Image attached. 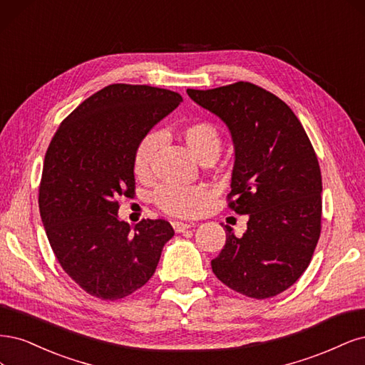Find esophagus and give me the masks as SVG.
Listing matches in <instances>:
<instances>
[{
    "mask_svg": "<svg viewBox=\"0 0 365 365\" xmlns=\"http://www.w3.org/2000/svg\"><path fill=\"white\" fill-rule=\"evenodd\" d=\"M171 225H173V227H174L175 233H182V232H185V230H187V229L194 227V222H182V221H173Z\"/></svg>",
    "mask_w": 365,
    "mask_h": 365,
    "instance_id": "obj_1",
    "label": "esophagus"
}]
</instances>
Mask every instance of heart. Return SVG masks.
<instances>
[{"label": "heart", "mask_w": 365, "mask_h": 365, "mask_svg": "<svg viewBox=\"0 0 365 365\" xmlns=\"http://www.w3.org/2000/svg\"><path fill=\"white\" fill-rule=\"evenodd\" d=\"M182 140L191 155L202 159L205 155H218L221 148V136L218 128L210 123H192L180 130ZM160 144L158 133H148L136 148L133 168L135 174L145 179L151 171L155 153ZM210 191L206 186H173L165 185L155 195L156 205L174 217H192L200 212L209 202Z\"/></svg>", "instance_id": "heart-1"}]
</instances>
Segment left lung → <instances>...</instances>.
<instances>
[{
    "label": "left lung",
    "instance_id": "left-lung-1",
    "mask_svg": "<svg viewBox=\"0 0 365 365\" xmlns=\"http://www.w3.org/2000/svg\"><path fill=\"white\" fill-rule=\"evenodd\" d=\"M186 92L227 125L235 148L229 206L249 215L241 238L226 226L212 272L247 297L277 296L308 268L320 238L322 173L311 140L288 106L256 85Z\"/></svg>",
    "mask_w": 365,
    "mask_h": 365
}]
</instances>
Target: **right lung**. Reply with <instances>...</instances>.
Returning a JSON list of instances; mask_svg holds the SVG:
<instances>
[{"mask_svg":"<svg viewBox=\"0 0 365 365\" xmlns=\"http://www.w3.org/2000/svg\"><path fill=\"white\" fill-rule=\"evenodd\" d=\"M183 101L174 91L110 85L58 125L46 150L39 210L58 264L88 294L118 300L155 274L174 235L165 220L135 227L116 198L135 192V153L147 133Z\"/></svg>","mask_w":365,"mask_h":365,"instance_id":"right-lung-1","label":"right lung"}]
</instances>
